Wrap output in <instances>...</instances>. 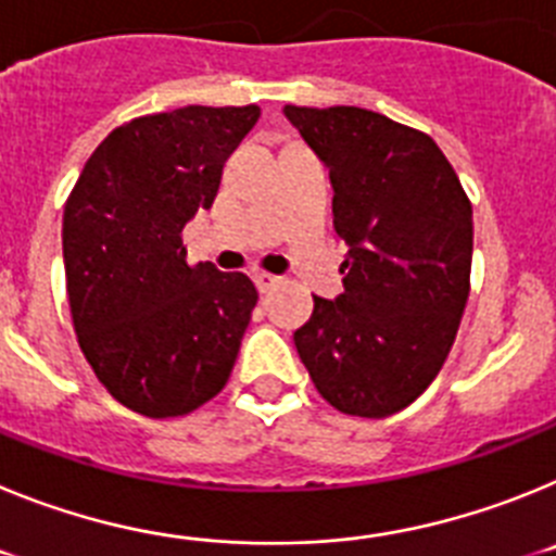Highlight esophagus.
<instances>
[{"instance_id": "obj_1", "label": "esophagus", "mask_w": 556, "mask_h": 556, "mask_svg": "<svg viewBox=\"0 0 556 556\" xmlns=\"http://www.w3.org/2000/svg\"><path fill=\"white\" fill-rule=\"evenodd\" d=\"M281 281V278H278V275H269V273H264V269H255L253 273V283H255V289H258V292H269V289L275 287V283Z\"/></svg>"}]
</instances>
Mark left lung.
I'll return each mask as SVG.
<instances>
[{
  "instance_id": "left-lung-1",
  "label": "left lung",
  "mask_w": 556,
  "mask_h": 556,
  "mask_svg": "<svg viewBox=\"0 0 556 556\" xmlns=\"http://www.w3.org/2000/svg\"><path fill=\"white\" fill-rule=\"evenodd\" d=\"M328 166L345 292L294 331L333 409L390 417L443 370L470 292L473 208L431 136L367 108H283Z\"/></svg>"
}]
</instances>
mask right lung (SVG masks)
I'll return each mask as SVG.
<instances>
[{
	"mask_svg": "<svg viewBox=\"0 0 556 556\" xmlns=\"http://www.w3.org/2000/svg\"><path fill=\"white\" fill-rule=\"evenodd\" d=\"M262 108L186 105L125 122L91 152L63 208V264L83 356L122 406L180 417L228 384L258 292L186 262L180 230L217 198Z\"/></svg>",
	"mask_w": 556,
	"mask_h": 556,
	"instance_id": "1",
	"label": "right lung"
}]
</instances>
